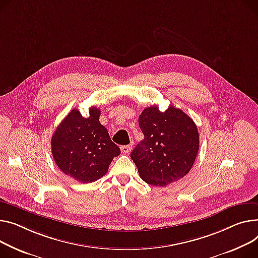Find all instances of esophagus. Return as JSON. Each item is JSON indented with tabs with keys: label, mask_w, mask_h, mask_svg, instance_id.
I'll return each instance as SVG.
<instances>
[{
	"label": "esophagus",
	"mask_w": 258,
	"mask_h": 258,
	"mask_svg": "<svg viewBox=\"0 0 258 258\" xmlns=\"http://www.w3.org/2000/svg\"><path fill=\"white\" fill-rule=\"evenodd\" d=\"M120 149H121L122 153H130L132 150V145H123L120 147Z\"/></svg>",
	"instance_id": "esophagus-1"
}]
</instances>
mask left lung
Listing matches in <instances>:
<instances>
[{
  "mask_svg": "<svg viewBox=\"0 0 258 258\" xmlns=\"http://www.w3.org/2000/svg\"><path fill=\"white\" fill-rule=\"evenodd\" d=\"M139 125L144 139L131 158L141 178L165 186L186 175L199 150V134L193 119L172 106L165 112L151 106L139 116Z\"/></svg>",
  "mask_w": 258,
  "mask_h": 258,
  "instance_id": "1",
  "label": "left lung"
}]
</instances>
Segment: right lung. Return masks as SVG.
<instances>
[{
	"instance_id": "obj_1",
	"label": "right lung",
	"mask_w": 258,
	"mask_h": 258,
	"mask_svg": "<svg viewBox=\"0 0 258 258\" xmlns=\"http://www.w3.org/2000/svg\"><path fill=\"white\" fill-rule=\"evenodd\" d=\"M100 110L92 107L83 117L74 109L51 137V154L59 169L81 182H93L104 176L111 162L120 154L107 128L99 122Z\"/></svg>"
}]
</instances>
